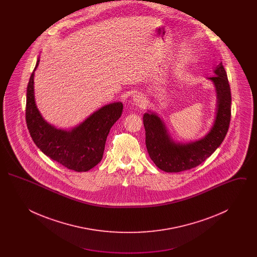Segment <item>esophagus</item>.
Masks as SVG:
<instances>
[{"label": "esophagus", "mask_w": 257, "mask_h": 257, "mask_svg": "<svg viewBox=\"0 0 257 257\" xmlns=\"http://www.w3.org/2000/svg\"><path fill=\"white\" fill-rule=\"evenodd\" d=\"M133 101H134V103L136 105H138V106H140V107H142V106L144 105V103H145L144 96L141 95V94H136L134 98H133Z\"/></svg>", "instance_id": "1"}]
</instances>
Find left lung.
I'll use <instances>...</instances> for the list:
<instances>
[{"label":"left lung","mask_w":257,"mask_h":257,"mask_svg":"<svg viewBox=\"0 0 257 257\" xmlns=\"http://www.w3.org/2000/svg\"><path fill=\"white\" fill-rule=\"evenodd\" d=\"M217 76L210 77L216 86L218 110L211 131L195 143L175 144L168 134L165 124L155 113L144 114L147 152L162 171L180 172L196 168L220 147L227 134L231 118V92L226 71L220 62L216 67Z\"/></svg>","instance_id":"obj_1"}]
</instances>
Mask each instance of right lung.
<instances>
[{"mask_svg": "<svg viewBox=\"0 0 257 257\" xmlns=\"http://www.w3.org/2000/svg\"><path fill=\"white\" fill-rule=\"evenodd\" d=\"M34 76L35 72L27 86L26 103V122L34 143L45 155L68 170L89 171L102 160L110 128L121 116L122 103L104 106L71 131L57 129L46 122L37 110Z\"/></svg>", "mask_w": 257, "mask_h": 257, "instance_id": "add662e5", "label": "right lung"}]
</instances>
